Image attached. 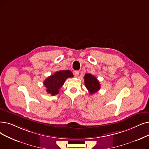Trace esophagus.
Masks as SVG:
<instances>
[{"mask_svg": "<svg viewBox=\"0 0 149 149\" xmlns=\"http://www.w3.org/2000/svg\"><path fill=\"white\" fill-rule=\"evenodd\" d=\"M79 71L75 70V72H74V75H75L76 77H77L79 76Z\"/></svg>", "mask_w": 149, "mask_h": 149, "instance_id": "obj_1", "label": "esophagus"}]
</instances>
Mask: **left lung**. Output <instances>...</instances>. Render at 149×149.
Listing matches in <instances>:
<instances>
[{"mask_svg": "<svg viewBox=\"0 0 149 149\" xmlns=\"http://www.w3.org/2000/svg\"><path fill=\"white\" fill-rule=\"evenodd\" d=\"M85 85L87 89L89 91L90 94H93L97 93L100 89V83L94 75L86 74L84 77Z\"/></svg>", "mask_w": 149, "mask_h": 149, "instance_id": "obj_1", "label": "left lung"}]
</instances>
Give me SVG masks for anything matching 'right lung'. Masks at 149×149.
Listing matches in <instances>:
<instances>
[{
	"label": "right lung",
	"mask_w": 149,
	"mask_h": 149,
	"mask_svg": "<svg viewBox=\"0 0 149 149\" xmlns=\"http://www.w3.org/2000/svg\"><path fill=\"white\" fill-rule=\"evenodd\" d=\"M73 76V74L69 70L55 72L54 74L47 77L44 81V85L47 88L46 91L52 95L58 94L59 93V89L63 85L66 80Z\"/></svg>",
	"instance_id": "add662e5"
}]
</instances>
